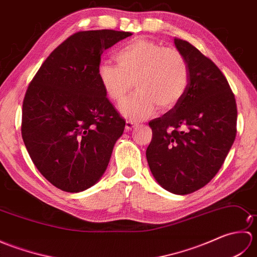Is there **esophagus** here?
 <instances>
[{
    "mask_svg": "<svg viewBox=\"0 0 257 257\" xmlns=\"http://www.w3.org/2000/svg\"><path fill=\"white\" fill-rule=\"evenodd\" d=\"M136 127H137V123H136L135 121H133V120H127L125 121V132H132L133 129H135Z\"/></svg>",
    "mask_w": 257,
    "mask_h": 257,
    "instance_id": "1",
    "label": "esophagus"
}]
</instances>
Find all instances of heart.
I'll use <instances>...</instances> for the list:
<instances>
[{
	"instance_id": "heart-1",
	"label": "heart",
	"mask_w": 257,
	"mask_h": 257,
	"mask_svg": "<svg viewBox=\"0 0 257 257\" xmlns=\"http://www.w3.org/2000/svg\"><path fill=\"white\" fill-rule=\"evenodd\" d=\"M118 65L101 62L97 76L106 96L121 102L134 88L138 92L120 106L133 120L152 116L159 108L169 111L182 99L189 84L187 59L174 48H166L148 38H136L116 54Z\"/></svg>"
}]
</instances>
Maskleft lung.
<instances>
[{
    "mask_svg": "<svg viewBox=\"0 0 257 257\" xmlns=\"http://www.w3.org/2000/svg\"><path fill=\"white\" fill-rule=\"evenodd\" d=\"M189 65V84L171 110L149 122L147 161L169 192L185 195L203 188L219 172L236 136L237 109L225 76L189 42L174 37Z\"/></svg>",
    "mask_w": 257,
    "mask_h": 257,
    "instance_id": "obj_1",
    "label": "left lung"
}]
</instances>
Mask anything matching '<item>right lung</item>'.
Here are the masks:
<instances>
[{"label":"right lung","mask_w":257,"mask_h":257,"mask_svg":"<svg viewBox=\"0 0 257 257\" xmlns=\"http://www.w3.org/2000/svg\"><path fill=\"white\" fill-rule=\"evenodd\" d=\"M130 32H78L52 52L23 101L22 137L43 177L70 193L89 189L105 173L125 121L97 76L101 54Z\"/></svg>","instance_id":"obj_1"}]
</instances>
